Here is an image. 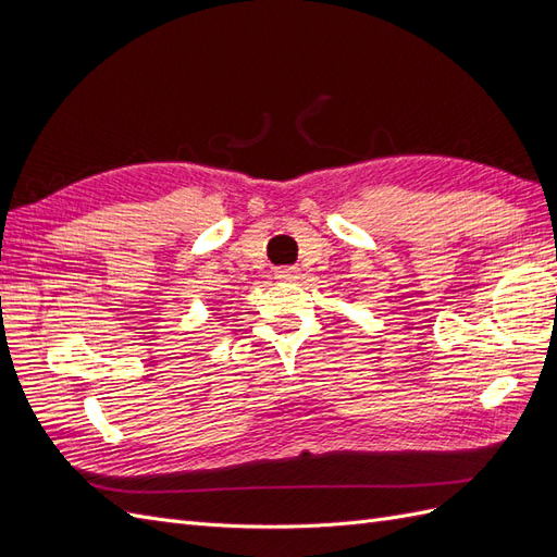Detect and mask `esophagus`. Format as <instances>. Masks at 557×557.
<instances>
[{
  "label": "esophagus",
  "mask_w": 557,
  "mask_h": 557,
  "mask_svg": "<svg viewBox=\"0 0 557 557\" xmlns=\"http://www.w3.org/2000/svg\"><path fill=\"white\" fill-rule=\"evenodd\" d=\"M276 278L283 283H293L299 278V269L297 267H278L276 269Z\"/></svg>",
  "instance_id": "1"
}]
</instances>
